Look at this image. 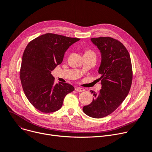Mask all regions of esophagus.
I'll return each mask as SVG.
<instances>
[{"instance_id": "1", "label": "esophagus", "mask_w": 152, "mask_h": 152, "mask_svg": "<svg viewBox=\"0 0 152 152\" xmlns=\"http://www.w3.org/2000/svg\"><path fill=\"white\" fill-rule=\"evenodd\" d=\"M75 90H76L77 92H83V91H85V90H84V89L81 88H80V87H77V88H76Z\"/></svg>"}]
</instances>
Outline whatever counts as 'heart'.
Segmentation results:
<instances>
[{"instance_id":"b5f03b06","label":"heart","mask_w":152,"mask_h":152,"mask_svg":"<svg viewBox=\"0 0 152 152\" xmlns=\"http://www.w3.org/2000/svg\"><path fill=\"white\" fill-rule=\"evenodd\" d=\"M85 53H94L92 52V51H87Z\"/></svg>"}]
</instances>
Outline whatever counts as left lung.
Instances as JSON below:
<instances>
[{
  "instance_id": "1",
  "label": "left lung",
  "mask_w": 152,
  "mask_h": 152,
  "mask_svg": "<svg viewBox=\"0 0 152 152\" xmlns=\"http://www.w3.org/2000/svg\"><path fill=\"white\" fill-rule=\"evenodd\" d=\"M101 53L98 72L102 89L93 93L92 102L83 107L87 115L99 118L107 116L122 103L128 95L132 82L130 56L124 45L110 37L91 38Z\"/></svg>"
}]
</instances>
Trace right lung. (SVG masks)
I'll return each mask as SVG.
<instances>
[{"label":"right lung","mask_w":152,"mask_h":152,"mask_svg":"<svg viewBox=\"0 0 152 152\" xmlns=\"http://www.w3.org/2000/svg\"><path fill=\"white\" fill-rule=\"evenodd\" d=\"M80 39L46 34L27 45L22 56L20 77L26 97L38 110L45 113L58 110L64 97L75 90L68 83L55 84L51 72L62 63L65 51Z\"/></svg>","instance_id":"add662e5"}]
</instances>
